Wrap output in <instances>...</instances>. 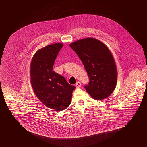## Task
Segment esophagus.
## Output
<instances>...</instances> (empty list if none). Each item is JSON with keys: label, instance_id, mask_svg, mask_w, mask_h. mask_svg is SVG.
<instances>
[{"label": "esophagus", "instance_id": "34e87169", "mask_svg": "<svg viewBox=\"0 0 147 147\" xmlns=\"http://www.w3.org/2000/svg\"><path fill=\"white\" fill-rule=\"evenodd\" d=\"M81 84L80 81H78V82H76L75 86H76V88H79L81 87Z\"/></svg>", "mask_w": 147, "mask_h": 147}]
</instances>
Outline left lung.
Masks as SVG:
<instances>
[{
    "label": "left lung",
    "instance_id": "obj_1",
    "mask_svg": "<svg viewBox=\"0 0 147 147\" xmlns=\"http://www.w3.org/2000/svg\"><path fill=\"white\" fill-rule=\"evenodd\" d=\"M70 47L78 55L89 77L84 87L94 99L108 97L115 88L117 70L110 51L100 41L92 38L76 41Z\"/></svg>",
    "mask_w": 147,
    "mask_h": 147
}]
</instances>
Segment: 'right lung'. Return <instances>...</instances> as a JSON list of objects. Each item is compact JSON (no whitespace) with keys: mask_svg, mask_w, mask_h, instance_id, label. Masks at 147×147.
Listing matches in <instances>:
<instances>
[{"mask_svg":"<svg viewBox=\"0 0 147 147\" xmlns=\"http://www.w3.org/2000/svg\"><path fill=\"white\" fill-rule=\"evenodd\" d=\"M63 44L49 45L38 50L32 60L31 82L36 97L46 107L61 111L69 106L76 87L53 71L54 63Z\"/></svg>","mask_w":147,"mask_h":147,"instance_id":"right-lung-1","label":"right lung"}]
</instances>
